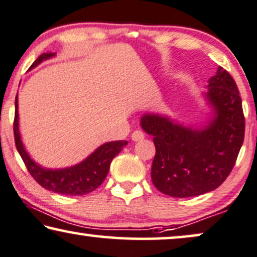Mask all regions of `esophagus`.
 I'll list each match as a JSON object with an SVG mask.
<instances>
[{"mask_svg":"<svg viewBox=\"0 0 257 257\" xmlns=\"http://www.w3.org/2000/svg\"><path fill=\"white\" fill-rule=\"evenodd\" d=\"M143 139H145V134H143L141 131H135L132 134V140H133V141H135V142L142 141Z\"/></svg>","mask_w":257,"mask_h":257,"instance_id":"1","label":"esophagus"}]
</instances>
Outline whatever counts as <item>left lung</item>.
<instances>
[{
	"label": "left lung",
	"instance_id": "1",
	"mask_svg": "<svg viewBox=\"0 0 257 257\" xmlns=\"http://www.w3.org/2000/svg\"><path fill=\"white\" fill-rule=\"evenodd\" d=\"M213 118L203 128L149 114L141 126L154 136L156 148L152 180L156 189L173 197H191L220 187L234 168L244 139L242 100L234 78L218 67L206 93Z\"/></svg>",
	"mask_w": 257,
	"mask_h": 257
}]
</instances>
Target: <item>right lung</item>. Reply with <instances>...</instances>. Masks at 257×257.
Wrapping results in <instances>:
<instances>
[{"instance_id":"obj_1","label":"right lung","mask_w":257,"mask_h":257,"mask_svg":"<svg viewBox=\"0 0 257 257\" xmlns=\"http://www.w3.org/2000/svg\"><path fill=\"white\" fill-rule=\"evenodd\" d=\"M55 53H43L37 57L29 69L39 66L41 62L55 56ZM14 136H15L16 149L21 155L27 169L40 186L44 189L62 195L81 196L91 193L100 187L108 175L110 163L114 157L128 145L126 141L107 142L98 147L82 162L69 168L47 169L32 160L23 146L19 129V102L17 95L15 98V119H14Z\"/></svg>"}]
</instances>
